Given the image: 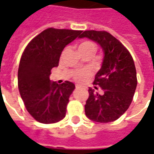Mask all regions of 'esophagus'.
Returning a JSON list of instances; mask_svg holds the SVG:
<instances>
[{"label":"esophagus","instance_id":"1","mask_svg":"<svg viewBox=\"0 0 154 154\" xmlns=\"http://www.w3.org/2000/svg\"><path fill=\"white\" fill-rule=\"evenodd\" d=\"M75 87H76V88H80V86H79V85H76V86H75Z\"/></svg>","mask_w":154,"mask_h":154}]
</instances>
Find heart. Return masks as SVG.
Here are the masks:
<instances>
[{"label":"heart","mask_w":154,"mask_h":154,"mask_svg":"<svg viewBox=\"0 0 154 154\" xmlns=\"http://www.w3.org/2000/svg\"><path fill=\"white\" fill-rule=\"evenodd\" d=\"M79 51L80 52H85V51H92V52H95L96 51V45H94L92 42L91 41H84L82 42L79 47ZM90 75V72L85 70V71H82V72H78L74 74V79L79 81H83V80H86V78Z\"/></svg>","instance_id":"heart-1"}]
</instances>
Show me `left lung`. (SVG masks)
Instances as JSON below:
<instances>
[{
	"instance_id": "obj_1",
	"label": "left lung",
	"mask_w": 154,
	"mask_h": 154,
	"mask_svg": "<svg viewBox=\"0 0 154 154\" xmlns=\"http://www.w3.org/2000/svg\"><path fill=\"white\" fill-rule=\"evenodd\" d=\"M79 38L96 42L103 53L102 66L93 82L103 89V94L100 95L89 87L86 116L97 122L116 121L128 109L136 89L133 58L122 43L107 32L85 31Z\"/></svg>"
}]
</instances>
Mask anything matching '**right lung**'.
Segmentation results:
<instances>
[{
  "instance_id": "add662e5",
  "label": "right lung",
  "mask_w": 154,
  "mask_h": 154,
  "mask_svg": "<svg viewBox=\"0 0 154 154\" xmlns=\"http://www.w3.org/2000/svg\"><path fill=\"white\" fill-rule=\"evenodd\" d=\"M80 33L81 31L46 29L28 44L22 54L18 86L27 111L39 122L55 123L66 116L75 86L70 81L58 85L50 80V75L51 69L58 66L63 49Z\"/></svg>"
}]
</instances>
